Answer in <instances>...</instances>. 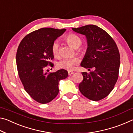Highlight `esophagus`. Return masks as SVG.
<instances>
[{
	"label": "esophagus",
	"instance_id": "34e87169",
	"mask_svg": "<svg viewBox=\"0 0 133 133\" xmlns=\"http://www.w3.org/2000/svg\"><path fill=\"white\" fill-rule=\"evenodd\" d=\"M68 74L69 76H71V75H73V74H74V72L73 71H68Z\"/></svg>",
	"mask_w": 133,
	"mask_h": 133
}]
</instances>
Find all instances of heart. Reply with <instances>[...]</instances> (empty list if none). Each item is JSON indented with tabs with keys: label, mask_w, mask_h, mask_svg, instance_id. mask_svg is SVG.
Masks as SVG:
<instances>
[{
	"label": "heart",
	"mask_w": 133,
	"mask_h": 133,
	"mask_svg": "<svg viewBox=\"0 0 133 133\" xmlns=\"http://www.w3.org/2000/svg\"><path fill=\"white\" fill-rule=\"evenodd\" d=\"M66 41L75 49H77L82 43V39L79 36L73 33H69L66 37ZM51 52L55 57H58L60 55V43L58 40L54 41L51 47ZM77 63L76 58H63L57 62L58 68L70 70L73 69V66Z\"/></svg>",
	"instance_id": "b5f03b06"
}]
</instances>
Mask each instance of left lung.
I'll return each instance as SVG.
<instances>
[{"mask_svg": "<svg viewBox=\"0 0 133 133\" xmlns=\"http://www.w3.org/2000/svg\"><path fill=\"white\" fill-rule=\"evenodd\" d=\"M72 29L87 39V49L81 66L93 69L90 73H82L83 80L78 89L90 100H102L112 90L118 79L120 56L117 46L106 31L96 25Z\"/></svg>", "mask_w": 133, "mask_h": 133, "instance_id": "obj_1", "label": "left lung"}]
</instances>
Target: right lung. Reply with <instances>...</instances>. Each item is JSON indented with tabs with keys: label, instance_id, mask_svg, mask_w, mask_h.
Instances as JSON below:
<instances>
[{
	"label": "right lung",
	"instance_id": "right-lung-1",
	"mask_svg": "<svg viewBox=\"0 0 133 133\" xmlns=\"http://www.w3.org/2000/svg\"><path fill=\"white\" fill-rule=\"evenodd\" d=\"M66 30L38 29L27 35L18 47L16 64L20 79L29 96L41 104L50 102L57 96L59 81L68 76V72L64 69L46 72L48 66H53L51 45Z\"/></svg>",
	"mask_w": 133,
	"mask_h": 133
}]
</instances>
